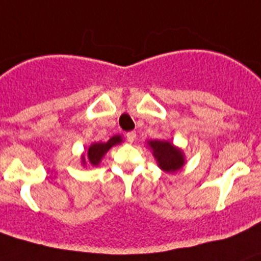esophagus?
Masks as SVG:
<instances>
[{
    "label": "esophagus",
    "instance_id": "34e87169",
    "mask_svg": "<svg viewBox=\"0 0 261 261\" xmlns=\"http://www.w3.org/2000/svg\"><path fill=\"white\" fill-rule=\"evenodd\" d=\"M126 138H127V141L128 143H134L136 139V133L135 131H130V133L126 134Z\"/></svg>",
    "mask_w": 261,
    "mask_h": 261
}]
</instances>
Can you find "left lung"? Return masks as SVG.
Listing matches in <instances>:
<instances>
[{
	"instance_id": "8db88e82",
	"label": "left lung",
	"mask_w": 261,
	"mask_h": 261,
	"mask_svg": "<svg viewBox=\"0 0 261 261\" xmlns=\"http://www.w3.org/2000/svg\"><path fill=\"white\" fill-rule=\"evenodd\" d=\"M146 146L151 150L156 164L163 172L174 173L186 164V155L180 147L175 146L170 140H149Z\"/></svg>"
}]
</instances>
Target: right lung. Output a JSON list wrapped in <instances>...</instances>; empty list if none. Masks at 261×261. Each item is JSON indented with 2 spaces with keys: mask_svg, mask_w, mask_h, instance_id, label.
<instances>
[{
  "mask_svg": "<svg viewBox=\"0 0 261 261\" xmlns=\"http://www.w3.org/2000/svg\"><path fill=\"white\" fill-rule=\"evenodd\" d=\"M121 143H122V136L121 135H114L109 141H106V143H102V141H97L96 143V141H94V143H92L88 147V151H87V159L84 154L81 156L82 165L86 167L87 160H88V163L91 165H93V167H98L99 163H101L102 159H103L105 154H106L112 146L118 145V144Z\"/></svg>",
  "mask_w": 261,
  "mask_h": 261,
  "instance_id": "obj_1",
  "label": "right lung"
}]
</instances>
